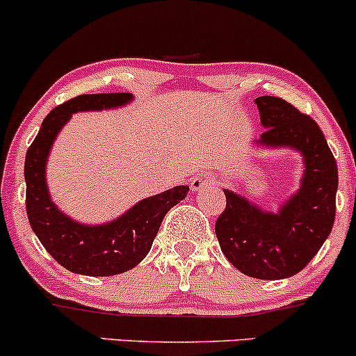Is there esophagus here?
<instances>
[{"label":"esophagus","instance_id":"34e87169","mask_svg":"<svg viewBox=\"0 0 356 356\" xmlns=\"http://www.w3.org/2000/svg\"><path fill=\"white\" fill-rule=\"evenodd\" d=\"M213 184V179L208 177V175H196V177L191 181V189L194 191V193H197V191L204 189V187H208Z\"/></svg>","mask_w":356,"mask_h":356}]
</instances>
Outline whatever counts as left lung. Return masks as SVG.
Listing matches in <instances>:
<instances>
[{"instance_id":"8db88e82","label":"left lung","mask_w":356,"mask_h":356,"mask_svg":"<svg viewBox=\"0 0 356 356\" xmlns=\"http://www.w3.org/2000/svg\"><path fill=\"white\" fill-rule=\"evenodd\" d=\"M255 103L267 128L259 143L302 152V186L277 214L225 191L226 208L214 229L225 257L245 275L287 279L302 270L330 236L337 216L338 167L321 128L309 115L282 97L260 96Z\"/></svg>"}]
</instances>
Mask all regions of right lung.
I'll list each match as a JSON object with an SVG mask.
<instances>
[{
    "mask_svg": "<svg viewBox=\"0 0 356 356\" xmlns=\"http://www.w3.org/2000/svg\"><path fill=\"white\" fill-rule=\"evenodd\" d=\"M130 92L81 95L58 104L45 116L40 130L26 150V214L35 235L58 264L74 273L108 277L138 265L150 252L163 216L189 193L177 186L143 199L116 221L103 226H84L69 220L50 201L45 182V162L50 147L72 113L123 106Z\"/></svg>",
    "mask_w": 356,
    "mask_h": 356,
    "instance_id": "right-lung-1",
    "label": "right lung"
}]
</instances>
